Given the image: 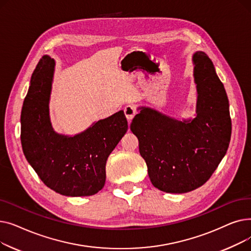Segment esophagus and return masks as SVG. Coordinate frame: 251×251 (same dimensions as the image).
Returning <instances> with one entry per match:
<instances>
[{"label": "esophagus", "instance_id": "34e87169", "mask_svg": "<svg viewBox=\"0 0 251 251\" xmlns=\"http://www.w3.org/2000/svg\"><path fill=\"white\" fill-rule=\"evenodd\" d=\"M124 113H125V116L127 118L128 122H130L133 119V117L137 114V111H136V108L134 107V105L128 104L124 108Z\"/></svg>", "mask_w": 251, "mask_h": 251}]
</instances>
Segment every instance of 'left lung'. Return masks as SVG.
Returning <instances> with one entry per match:
<instances>
[{"mask_svg":"<svg viewBox=\"0 0 251 251\" xmlns=\"http://www.w3.org/2000/svg\"><path fill=\"white\" fill-rule=\"evenodd\" d=\"M192 61L196 117L179 121L140 107L130 125L152 185L168 193L203 185L226 154L231 138L229 100L214 64L203 51L194 52Z\"/></svg>","mask_w":251,"mask_h":251,"instance_id":"left-lung-1","label":"left lung"}]
</instances>
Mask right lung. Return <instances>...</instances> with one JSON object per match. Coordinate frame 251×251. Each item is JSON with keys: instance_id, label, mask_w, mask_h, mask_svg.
Instances as JSON below:
<instances>
[{"instance_id": "obj_1", "label": "right lung", "mask_w": 251, "mask_h": 251, "mask_svg": "<svg viewBox=\"0 0 251 251\" xmlns=\"http://www.w3.org/2000/svg\"><path fill=\"white\" fill-rule=\"evenodd\" d=\"M55 60L44 56L30 79L21 111V144L26 160L51 190L65 196H89L105 182L108 156L124 136L128 123L123 111L67 136L55 132L49 102Z\"/></svg>"}]
</instances>
